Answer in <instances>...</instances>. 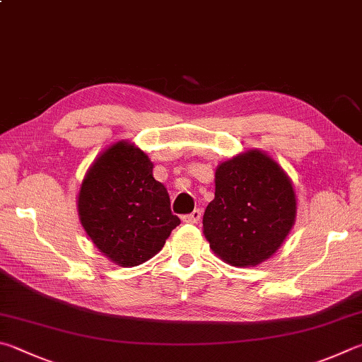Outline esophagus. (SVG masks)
Returning <instances> with one entry per match:
<instances>
[{
  "label": "esophagus",
  "mask_w": 362,
  "mask_h": 362,
  "mask_svg": "<svg viewBox=\"0 0 362 362\" xmlns=\"http://www.w3.org/2000/svg\"><path fill=\"white\" fill-rule=\"evenodd\" d=\"M182 220L185 221V223H198L201 220V210L199 209H194L192 214L183 215Z\"/></svg>",
  "instance_id": "34e87169"
}]
</instances>
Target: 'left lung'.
I'll use <instances>...</instances> for the list:
<instances>
[{"instance_id": "left-lung-1", "label": "left lung", "mask_w": 362, "mask_h": 362, "mask_svg": "<svg viewBox=\"0 0 362 362\" xmlns=\"http://www.w3.org/2000/svg\"><path fill=\"white\" fill-rule=\"evenodd\" d=\"M296 218L290 179L267 155L250 150L221 163L215 198L202 216L210 248L228 264L256 266L277 252Z\"/></svg>"}]
</instances>
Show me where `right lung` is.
Here are the masks:
<instances>
[{"instance_id": "1", "label": "right lung", "mask_w": 362, "mask_h": 362, "mask_svg": "<svg viewBox=\"0 0 362 362\" xmlns=\"http://www.w3.org/2000/svg\"><path fill=\"white\" fill-rule=\"evenodd\" d=\"M152 169L142 150L122 141L98 156L82 182L77 201L82 226L118 266L146 262L180 225Z\"/></svg>"}]
</instances>
